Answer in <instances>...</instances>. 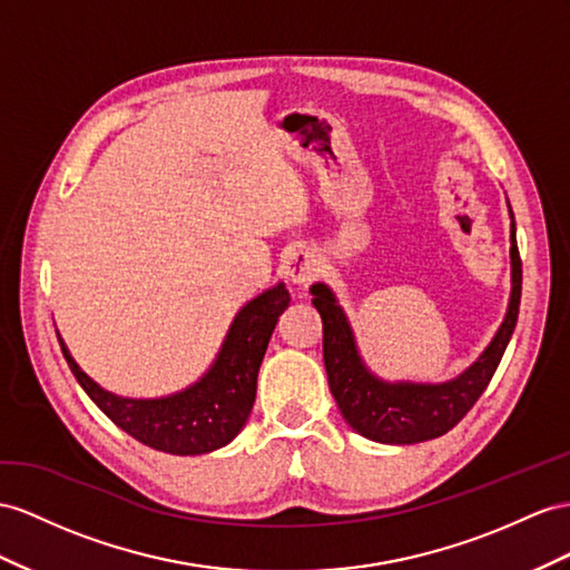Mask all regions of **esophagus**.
<instances>
[{
    "mask_svg": "<svg viewBox=\"0 0 570 570\" xmlns=\"http://www.w3.org/2000/svg\"><path fill=\"white\" fill-rule=\"evenodd\" d=\"M317 267H320V265H317L315 253H311L308 247H298V250H294V253H291V255L286 257V262H284V274H286V279H288L291 284L308 286V284L315 279Z\"/></svg>",
    "mask_w": 570,
    "mask_h": 570,
    "instance_id": "obj_1",
    "label": "esophagus"
}]
</instances>
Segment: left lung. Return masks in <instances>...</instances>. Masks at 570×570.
Wrapping results in <instances>:
<instances>
[{"label":"left lung","instance_id":"1","mask_svg":"<svg viewBox=\"0 0 570 570\" xmlns=\"http://www.w3.org/2000/svg\"><path fill=\"white\" fill-rule=\"evenodd\" d=\"M510 214V298L501 327L493 340L460 375L445 383L383 381L361 358L354 330L334 291L315 282L311 286L313 305L323 317V358L334 400L344 421L356 433L375 443L414 445L431 441L460 424L474 402L487 390L505 346L513 337L520 311L522 262L515 240V216Z\"/></svg>","mask_w":570,"mask_h":570}]
</instances>
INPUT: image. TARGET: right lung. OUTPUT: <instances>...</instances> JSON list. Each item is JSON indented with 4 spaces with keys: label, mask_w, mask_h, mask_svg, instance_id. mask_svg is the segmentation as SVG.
I'll return each mask as SVG.
<instances>
[{
    "label": "right lung",
    "mask_w": 570,
    "mask_h": 570,
    "mask_svg": "<svg viewBox=\"0 0 570 570\" xmlns=\"http://www.w3.org/2000/svg\"><path fill=\"white\" fill-rule=\"evenodd\" d=\"M288 301L282 282L247 301L233 317L207 373L166 397L115 395L79 368L60 332L57 340L79 385L115 426L170 455H204L228 445L243 431L255 404L259 363Z\"/></svg>",
    "instance_id": "right-lung-1"
}]
</instances>
